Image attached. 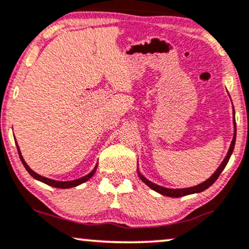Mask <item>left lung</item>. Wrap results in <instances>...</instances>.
<instances>
[{
	"mask_svg": "<svg viewBox=\"0 0 249 249\" xmlns=\"http://www.w3.org/2000/svg\"><path fill=\"white\" fill-rule=\"evenodd\" d=\"M233 115H234V112H233ZM233 123H234V134H233V139H232V142H231L229 152H227L226 157H225V159H224L223 162H221L220 166L218 167V169L215 170L213 174H212V176L210 178H208L206 181L203 182V183H200L198 185H195V187L184 188V189H168V188H163V187H161V185H158V184L153 183V182L148 181V179L146 178L145 176H142L139 172H138V175H139V178H142V181L143 182V183L147 184L151 189H153L154 191H157V193L163 195V196H167V197H182V196H187V195H191V194L202 193V191L208 189L209 187H211V185L215 182V179L219 178V175L224 170V168L226 167V164H227V162H229L231 155H232V153H233V149H234V145H235V137H236V126H235V119L234 118H233Z\"/></svg>",
	"mask_w": 249,
	"mask_h": 249,
	"instance_id": "8db88e82",
	"label": "left lung"
}]
</instances>
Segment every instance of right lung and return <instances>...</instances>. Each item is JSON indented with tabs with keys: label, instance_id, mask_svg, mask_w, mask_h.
Listing matches in <instances>:
<instances>
[{
	"label": "right lung",
	"instance_id": "right-lung-1",
	"mask_svg": "<svg viewBox=\"0 0 249 249\" xmlns=\"http://www.w3.org/2000/svg\"><path fill=\"white\" fill-rule=\"evenodd\" d=\"M17 147H18V145H17ZM18 154H19V158H20V161H22V163L24 164V167H25V169L28 170L30 175L32 176V178L38 179V181L43 182V183H46L51 185V187H54V188H60V189H67V188H73V187H76V185L79 184H82L83 182L88 181L89 178H91L92 175H94L95 172H96V168H97V166L95 167L94 170H91L90 173L88 174V175L83 176V178H77V179H74V181H65V182H61V181H54V179H51V178H44V176H40L39 174L35 173L34 170H32L30 167L26 164L25 161H24V159L22 157V154H20V151H19V147H18Z\"/></svg>",
	"mask_w": 249,
	"mask_h": 249
}]
</instances>
